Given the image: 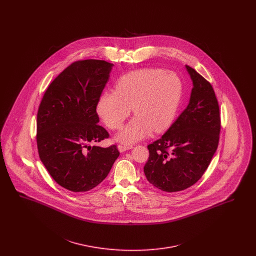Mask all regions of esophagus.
<instances>
[{"instance_id":"1","label":"esophagus","mask_w":256,"mask_h":256,"mask_svg":"<svg viewBox=\"0 0 256 256\" xmlns=\"http://www.w3.org/2000/svg\"><path fill=\"white\" fill-rule=\"evenodd\" d=\"M132 148V146H124V145H119L118 146V150L120 152H126L128 150Z\"/></svg>"}]
</instances>
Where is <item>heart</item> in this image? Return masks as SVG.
<instances>
[{"label":"heart","mask_w":256,"mask_h":256,"mask_svg":"<svg viewBox=\"0 0 256 256\" xmlns=\"http://www.w3.org/2000/svg\"><path fill=\"white\" fill-rule=\"evenodd\" d=\"M182 82L174 72L163 69H141L119 78L115 91H104L98 98L97 112L110 130H118L130 115L135 116L117 134L122 144H132L152 132L166 130L176 114Z\"/></svg>","instance_id":"heart-1"}]
</instances>
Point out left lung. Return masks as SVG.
Wrapping results in <instances>:
<instances>
[{
	"instance_id": "1",
	"label": "left lung",
	"mask_w": 256,
	"mask_h": 256,
	"mask_svg": "<svg viewBox=\"0 0 256 256\" xmlns=\"http://www.w3.org/2000/svg\"><path fill=\"white\" fill-rule=\"evenodd\" d=\"M185 67L193 82L189 104L162 137L148 146L144 167L148 182L170 193L195 184L219 144V104L213 87L193 68Z\"/></svg>"
}]
</instances>
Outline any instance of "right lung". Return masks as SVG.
Returning a JSON list of instances; mask_svg holds the SVG:
<instances>
[{
	"mask_svg": "<svg viewBox=\"0 0 256 256\" xmlns=\"http://www.w3.org/2000/svg\"><path fill=\"white\" fill-rule=\"evenodd\" d=\"M114 65L76 61L46 90L37 113V148L50 176L72 192H86L108 174L120 152L115 145L91 146L108 138L98 126L97 104Z\"/></svg>",
	"mask_w": 256,
	"mask_h": 256,
	"instance_id": "obj_1",
	"label": "right lung"
}]
</instances>
